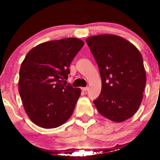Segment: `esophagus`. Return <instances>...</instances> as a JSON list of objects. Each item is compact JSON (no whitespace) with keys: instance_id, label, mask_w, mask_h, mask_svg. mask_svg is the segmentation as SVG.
<instances>
[{"instance_id":"obj_1","label":"esophagus","mask_w":160,"mask_h":160,"mask_svg":"<svg viewBox=\"0 0 160 160\" xmlns=\"http://www.w3.org/2000/svg\"><path fill=\"white\" fill-rule=\"evenodd\" d=\"M81 89H82V91L86 92V91L88 90V89H89V88H88V87H82Z\"/></svg>"}]
</instances>
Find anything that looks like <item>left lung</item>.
I'll use <instances>...</instances> for the list:
<instances>
[{"mask_svg": "<svg viewBox=\"0 0 160 160\" xmlns=\"http://www.w3.org/2000/svg\"><path fill=\"white\" fill-rule=\"evenodd\" d=\"M86 41L102 78V92L93 102L95 107L100 114L115 122L128 120L140 107L146 85L141 52L114 34L92 36Z\"/></svg>", "mask_w": 160, "mask_h": 160, "instance_id": "8db88e82", "label": "left lung"}]
</instances>
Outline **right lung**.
I'll return each instance as SVG.
<instances>
[{"label": "right lung", "mask_w": 160, "mask_h": 160, "mask_svg": "<svg viewBox=\"0 0 160 160\" xmlns=\"http://www.w3.org/2000/svg\"><path fill=\"white\" fill-rule=\"evenodd\" d=\"M83 45L74 38L51 40L36 46L25 56L19 70V92L25 113L37 126L57 128L72 115L81 90L62 82Z\"/></svg>", "instance_id": "right-lung-1"}]
</instances>
